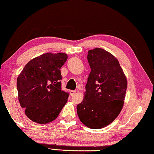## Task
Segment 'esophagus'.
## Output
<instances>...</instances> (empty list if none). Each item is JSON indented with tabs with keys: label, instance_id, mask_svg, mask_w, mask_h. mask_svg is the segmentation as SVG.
Wrapping results in <instances>:
<instances>
[{
	"label": "esophagus",
	"instance_id": "obj_1",
	"mask_svg": "<svg viewBox=\"0 0 154 154\" xmlns=\"http://www.w3.org/2000/svg\"><path fill=\"white\" fill-rule=\"evenodd\" d=\"M75 93H76V91H70V94L71 96L74 95Z\"/></svg>",
	"mask_w": 154,
	"mask_h": 154
}]
</instances>
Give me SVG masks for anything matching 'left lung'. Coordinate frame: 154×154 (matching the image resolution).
Here are the masks:
<instances>
[{
  "label": "left lung",
  "instance_id": "8db88e82",
  "mask_svg": "<svg viewBox=\"0 0 154 154\" xmlns=\"http://www.w3.org/2000/svg\"><path fill=\"white\" fill-rule=\"evenodd\" d=\"M87 59L91 71L77 111L84 125L100 129L113 122L121 112L127 80L118 59L105 50H90Z\"/></svg>",
  "mask_w": 154,
  "mask_h": 154
}]
</instances>
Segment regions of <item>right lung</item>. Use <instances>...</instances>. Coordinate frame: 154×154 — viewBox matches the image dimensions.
Instances as JSON below:
<instances>
[{"label":"right lung","instance_id":"right-lung-1","mask_svg":"<svg viewBox=\"0 0 154 154\" xmlns=\"http://www.w3.org/2000/svg\"><path fill=\"white\" fill-rule=\"evenodd\" d=\"M66 53L48 52L29 61L17 78L20 105L29 120L38 124L54 120L68 101L69 94L61 90V68Z\"/></svg>","mask_w":154,"mask_h":154}]
</instances>
